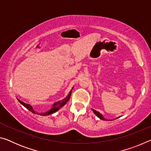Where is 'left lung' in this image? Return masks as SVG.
<instances>
[{
    "instance_id": "left-lung-1",
    "label": "left lung",
    "mask_w": 151,
    "mask_h": 151,
    "mask_svg": "<svg viewBox=\"0 0 151 151\" xmlns=\"http://www.w3.org/2000/svg\"><path fill=\"white\" fill-rule=\"evenodd\" d=\"M92 110H93V111L94 113L97 116H98L99 119H102V120H104H104H105V121H107V119H104V117H103V114H101L100 113V112H98V111H95V110H94V109H92ZM116 119H117V118H116Z\"/></svg>"
}]
</instances>
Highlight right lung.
<instances>
[{
	"instance_id": "right-lung-1",
	"label": "right lung",
	"mask_w": 151,
	"mask_h": 151,
	"mask_svg": "<svg viewBox=\"0 0 151 151\" xmlns=\"http://www.w3.org/2000/svg\"><path fill=\"white\" fill-rule=\"evenodd\" d=\"M73 89V88H72V90L70 91V93H68V94L67 95V96L66 97V98L63 99L62 101H58V102H56V103H55L54 104H53L52 108H51L50 110H48V111L45 112H40H40H36L35 110L33 109L32 106H30V104L25 103H24V102L20 101L19 99H18V101H19V103L21 104H22V105H23L25 107V108H27L28 110H29V111L30 112H32V113L37 114H40V115H41V116H47V115H49V114H52V113H55V112L58 111V110H59L61 108V107H63L66 103H67V102L68 101V100H69L70 97L71 93H72Z\"/></svg>"
}]
</instances>
